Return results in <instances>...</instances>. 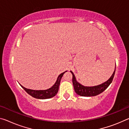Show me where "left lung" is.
Returning a JSON list of instances; mask_svg holds the SVG:
<instances>
[{"label": "left lung", "mask_w": 129, "mask_h": 129, "mask_svg": "<svg viewBox=\"0 0 129 129\" xmlns=\"http://www.w3.org/2000/svg\"><path fill=\"white\" fill-rule=\"evenodd\" d=\"M71 72L72 74V83L75 92L77 95L82 96H96L103 92L109 86L110 84L112 83V80H113L115 72V69L111 77L107 81L101 85L93 87L83 86L76 81L75 75L72 71H71Z\"/></svg>", "instance_id": "obj_1"}]
</instances>
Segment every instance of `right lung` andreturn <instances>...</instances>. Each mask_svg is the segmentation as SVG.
I'll list each match as a JSON object with an SVG mask.
<instances>
[{
    "label": "right lung",
    "mask_w": 129,
    "mask_h": 129,
    "mask_svg": "<svg viewBox=\"0 0 129 129\" xmlns=\"http://www.w3.org/2000/svg\"><path fill=\"white\" fill-rule=\"evenodd\" d=\"M65 72H67V71H65ZM65 72L61 73L58 76L56 83L52 87L50 88L49 89H46V90H33V89L26 88L22 86L21 85H20V86L23 88L26 92L28 94H29L30 95H31L33 97L40 99H49V98L54 96L57 93V92H58L61 79L62 78L63 75L64 74Z\"/></svg>",
    "instance_id": "obj_1"
}]
</instances>
